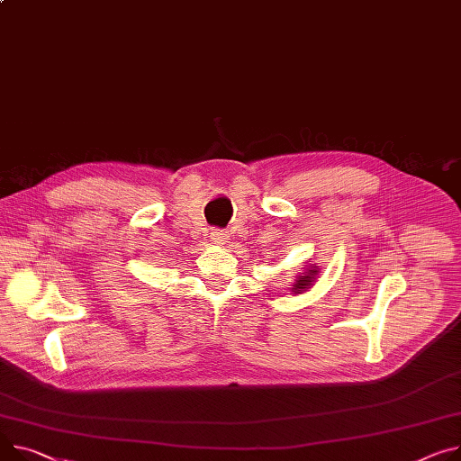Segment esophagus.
<instances>
[{
  "instance_id": "34e87169",
  "label": "esophagus",
  "mask_w": 461,
  "mask_h": 461,
  "mask_svg": "<svg viewBox=\"0 0 461 461\" xmlns=\"http://www.w3.org/2000/svg\"><path fill=\"white\" fill-rule=\"evenodd\" d=\"M211 239H212L214 244H226L228 239H230V235H228V231H224V230H214V231L211 233Z\"/></svg>"
}]
</instances>
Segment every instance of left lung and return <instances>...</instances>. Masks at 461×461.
Segmentation results:
<instances>
[{"label": "left lung", "mask_w": 461, "mask_h": 461, "mask_svg": "<svg viewBox=\"0 0 461 461\" xmlns=\"http://www.w3.org/2000/svg\"><path fill=\"white\" fill-rule=\"evenodd\" d=\"M317 272H319L317 267L308 268V272H305L303 276H298V280L294 282V285L291 287V291H293L294 294H298V293H303L305 289H310V285H313V282H315Z\"/></svg>", "instance_id": "1"}]
</instances>
